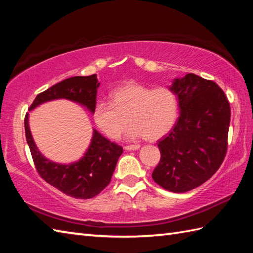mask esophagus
<instances>
[{
  "mask_svg": "<svg viewBox=\"0 0 253 253\" xmlns=\"http://www.w3.org/2000/svg\"><path fill=\"white\" fill-rule=\"evenodd\" d=\"M139 148H140V146H139V144H130V146L124 147V149L127 150V151H133V150H138Z\"/></svg>",
  "mask_w": 253,
  "mask_h": 253,
  "instance_id": "obj_1",
  "label": "esophagus"
}]
</instances>
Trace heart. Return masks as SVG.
Returning <instances> with one entry per match:
<instances>
[{"label": "heart", "instance_id": "b5f03b06", "mask_svg": "<svg viewBox=\"0 0 253 253\" xmlns=\"http://www.w3.org/2000/svg\"><path fill=\"white\" fill-rule=\"evenodd\" d=\"M111 103L98 102L93 109L96 127L113 140L121 137L128 124V138L146 137L159 140L171 130L178 117V102L168 88L151 89L137 83H128L110 93Z\"/></svg>", "mask_w": 253, "mask_h": 253}]
</instances>
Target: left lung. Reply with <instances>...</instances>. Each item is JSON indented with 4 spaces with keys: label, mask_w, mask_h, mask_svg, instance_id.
Here are the masks:
<instances>
[{
    "label": "left lung",
    "mask_w": 253,
    "mask_h": 253,
    "mask_svg": "<svg viewBox=\"0 0 253 253\" xmlns=\"http://www.w3.org/2000/svg\"><path fill=\"white\" fill-rule=\"evenodd\" d=\"M180 115L158 142L161 160L152 178L164 189L186 192L216 173L227 151L230 106L212 80L195 74L176 78L171 87Z\"/></svg>",
    "instance_id": "1"
}]
</instances>
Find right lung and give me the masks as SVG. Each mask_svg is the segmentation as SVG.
Masks as SVG:
<instances>
[{
    "label": "right lung",
    "instance_id": "1",
    "mask_svg": "<svg viewBox=\"0 0 253 253\" xmlns=\"http://www.w3.org/2000/svg\"><path fill=\"white\" fill-rule=\"evenodd\" d=\"M99 85L95 74L67 78L38 94L29 111L47 101L67 99L93 113ZM25 132L39 175L65 195L82 200L98 196L110 184L118 158L123 153L121 146L111 142L94 129L90 146L82 159L72 164H58L44 158L38 150L30 132L28 114L25 117Z\"/></svg>",
    "mask_w": 253,
    "mask_h": 253
}]
</instances>
